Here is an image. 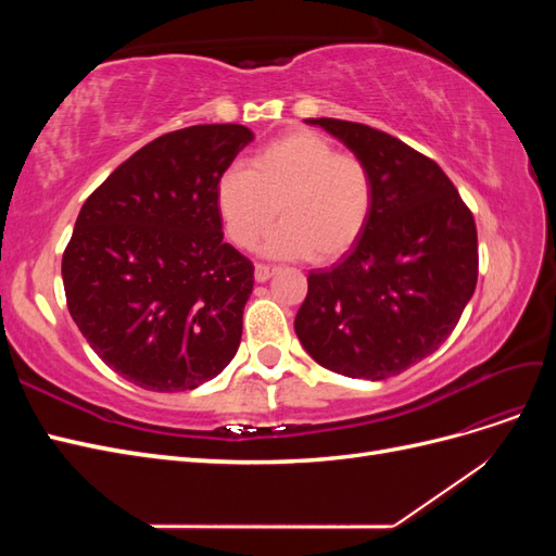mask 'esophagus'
I'll return each mask as SVG.
<instances>
[{"instance_id":"34e87169","label":"esophagus","mask_w":556,"mask_h":556,"mask_svg":"<svg viewBox=\"0 0 556 556\" xmlns=\"http://www.w3.org/2000/svg\"><path fill=\"white\" fill-rule=\"evenodd\" d=\"M274 274H276V266H268V264H257L255 266V280L257 282H266Z\"/></svg>"}]
</instances>
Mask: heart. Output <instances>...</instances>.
<instances>
[{"mask_svg":"<svg viewBox=\"0 0 556 556\" xmlns=\"http://www.w3.org/2000/svg\"><path fill=\"white\" fill-rule=\"evenodd\" d=\"M376 201L374 174L355 153H339L323 134L290 129L262 146L245 166L233 164L215 182V208L227 239L255 248L285 225L268 252L327 264L357 245Z\"/></svg>","mask_w":556,"mask_h":556,"instance_id":"1","label":"heart"}]
</instances>
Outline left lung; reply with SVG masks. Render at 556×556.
Instances as JSON below:
<instances>
[{
    "label": "left lung",
    "instance_id": "obj_1",
    "mask_svg": "<svg viewBox=\"0 0 556 556\" xmlns=\"http://www.w3.org/2000/svg\"><path fill=\"white\" fill-rule=\"evenodd\" d=\"M359 155L376 201L357 245L308 274L294 329L329 371L384 380L429 357L478 282L473 213L431 157L362 123L308 117Z\"/></svg>",
    "mask_w": 556,
    "mask_h": 556
}]
</instances>
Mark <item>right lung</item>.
<instances>
[{
  "label": "right lung",
  "instance_id": "right-lung-1",
  "mask_svg": "<svg viewBox=\"0 0 556 556\" xmlns=\"http://www.w3.org/2000/svg\"><path fill=\"white\" fill-rule=\"evenodd\" d=\"M255 139L192 125L146 143L83 204L62 255L80 333L150 392L208 382L237 355L255 266L223 241L215 182Z\"/></svg>",
  "mask_w": 556,
  "mask_h": 556
}]
</instances>
